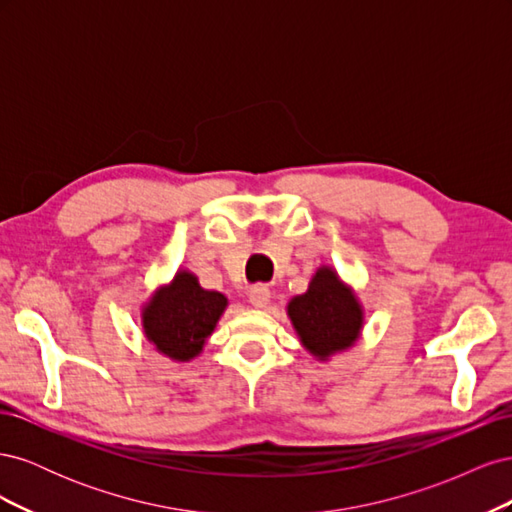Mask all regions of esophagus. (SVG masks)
<instances>
[{"instance_id":"obj_1","label":"esophagus","mask_w":512,"mask_h":512,"mask_svg":"<svg viewBox=\"0 0 512 512\" xmlns=\"http://www.w3.org/2000/svg\"><path fill=\"white\" fill-rule=\"evenodd\" d=\"M271 301V290L267 284H256L252 290H250V303L256 307V309H265Z\"/></svg>"}]
</instances>
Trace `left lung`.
Returning a JSON list of instances; mask_svg holds the SVG:
<instances>
[{
	"label": "left lung",
	"instance_id": "1",
	"mask_svg": "<svg viewBox=\"0 0 512 512\" xmlns=\"http://www.w3.org/2000/svg\"><path fill=\"white\" fill-rule=\"evenodd\" d=\"M286 314L301 346L320 363L354 348L365 327L359 294L331 265L316 269L307 290L288 301Z\"/></svg>",
	"mask_w": 512,
	"mask_h": 512
}]
</instances>
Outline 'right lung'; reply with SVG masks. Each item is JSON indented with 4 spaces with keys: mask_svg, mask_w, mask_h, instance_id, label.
<instances>
[{
    "mask_svg": "<svg viewBox=\"0 0 512 512\" xmlns=\"http://www.w3.org/2000/svg\"><path fill=\"white\" fill-rule=\"evenodd\" d=\"M226 307V294L203 288L192 271L177 269L173 280L158 286L141 305L143 333L166 359L190 363L203 354Z\"/></svg>",
    "mask_w": 512,
    "mask_h": 512,
    "instance_id": "right-lung-1",
    "label": "right lung"
}]
</instances>
